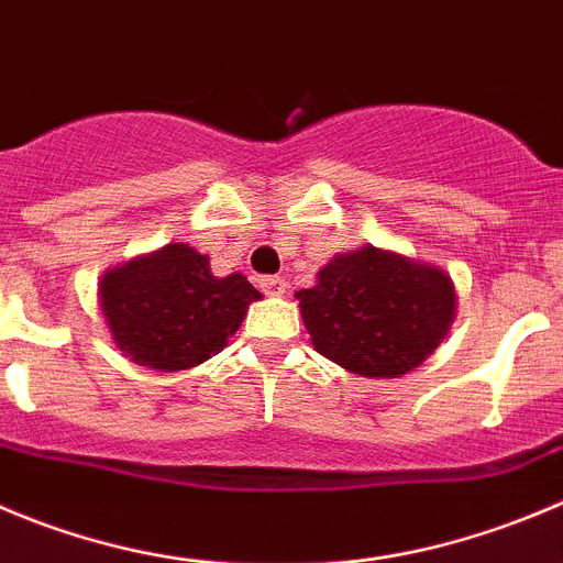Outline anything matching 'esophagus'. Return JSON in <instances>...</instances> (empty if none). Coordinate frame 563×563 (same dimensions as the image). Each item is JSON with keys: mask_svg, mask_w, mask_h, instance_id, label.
I'll return each instance as SVG.
<instances>
[{"mask_svg": "<svg viewBox=\"0 0 563 563\" xmlns=\"http://www.w3.org/2000/svg\"><path fill=\"white\" fill-rule=\"evenodd\" d=\"M260 290L265 292V296H285L287 282L282 276H262L260 278Z\"/></svg>", "mask_w": 563, "mask_h": 563, "instance_id": "esophagus-1", "label": "esophagus"}]
</instances>
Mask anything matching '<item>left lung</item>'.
<instances>
[{
  "label": "left lung",
  "instance_id": "obj_1",
  "mask_svg": "<svg viewBox=\"0 0 563 563\" xmlns=\"http://www.w3.org/2000/svg\"><path fill=\"white\" fill-rule=\"evenodd\" d=\"M296 298L314 351L365 378L415 371L456 314V290L442 267L376 245L336 254L318 285Z\"/></svg>",
  "mask_w": 563,
  "mask_h": 563
}]
</instances>
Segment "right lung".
<instances>
[{
  "instance_id": "obj_1",
  "label": "right lung",
  "mask_w": 563,
  "mask_h": 563,
  "mask_svg": "<svg viewBox=\"0 0 563 563\" xmlns=\"http://www.w3.org/2000/svg\"><path fill=\"white\" fill-rule=\"evenodd\" d=\"M260 298L243 273L212 276L210 256L187 243L135 256L99 282V307L118 351L163 373L221 353Z\"/></svg>"
}]
</instances>
